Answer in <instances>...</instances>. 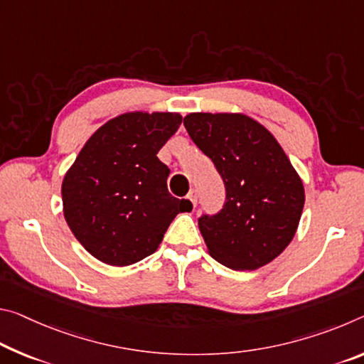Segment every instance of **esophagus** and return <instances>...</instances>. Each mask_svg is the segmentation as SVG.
<instances>
[{
    "label": "esophagus",
    "mask_w": 364,
    "mask_h": 364,
    "mask_svg": "<svg viewBox=\"0 0 364 364\" xmlns=\"http://www.w3.org/2000/svg\"><path fill=\"white\" fill-rule=\"evenodd\" d=\"M188 199H189V203H191V205H193V209H194V207H196V204H198V193H196V191H194V189H193V191L188 194Z\"/></svg>",
    "instance_id": "1"
}]
</instances>
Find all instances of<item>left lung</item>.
Segmentation results:
<instances>
[{
  "label": "left lung",
  "instance_id": "left-lung-1",
  "mask_svg": "<svg viewBox=\"0 0 364 364\" xmlns=\"http://www.w3.org/2000/svg\"><path fill=\"white\" fill-rule=\"evenodd\" d=\"M184 126L220 173L223 209L199 218L217 262L256 270L282 255L296 233L303 181L272 132L243 113H189Z\"/></svg>",
  "mask_w": 364,
  "mask_h": 364
}]
</instances>
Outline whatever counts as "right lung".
<instances>
[{
  "instance_id": "1",
  "label": "right lung",
  "mask_w": 364,
  "mask_h": 364,
  "mask_svg": "<svg viewBox=\"0 0 364 364\" xmlns=\"http://www.w3.org/2000/svg\"><path fill=\"white\" fill-rule=\"evenodd\" d=\"M180 113L129 112L107 121L80 149L63 180V213L92 256L114 267L157 251L180 212L193 209L166 189L157 154L181 124Z\"/></svg>"
}]
</instances>
